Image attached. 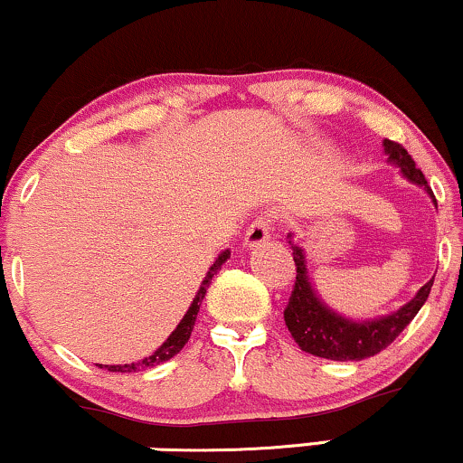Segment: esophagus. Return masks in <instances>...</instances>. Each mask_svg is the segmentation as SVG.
I'll return each mask as SVG.
<instances>
[{
  "label": "esophagus",
  "mask_w": 463,
  "mask_h": 463,
  "mask_svg": "<svg viewBox=\"0 0 463 463\" xmlns=\"http://www.w3.org/2000/svg\"><path fill=\"white\" fill-rule=\"evenodd\" d=\"M270 232H273V221H270V216H260V219H255L251 222L247 233H244V247H260V244L269 241Z\"/></svg>",
  "instance_id": "esophagus-1"
}]
</instances>
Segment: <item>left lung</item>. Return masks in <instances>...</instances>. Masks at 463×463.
I'll return each instance as SVG.
<instances>
[{"instance_id":"1","label":"left lung","mask_w":463,"mask_h":463,"mask_svg":"<svg viewBox=\"0 0 463 463\" xmlns=\"http://www.w3.org/2000/svg\"><path fill=\"white\" fill-rule=\"evenodd\" d=\"M383 149L388 154L390 165H396L401 173L410 179L416 186L427 190L429 197L436 203L433 190L429 188L425 175L420 168H416V162L407 154L403 145L394 143V140H383ZM438 205V203H436ZM292 244V242H290ZM292 258L297 264V281L292 288L290 301L284 309L286 327L292 334V338L301 351L312 353L317 357L334 362H360L366 357L377 355L385 346H390L396 340V335L403 331L407 325L414 320V317L425 306L429 292H431L433 279H429L416 297L396 312L388 317L373 318V320H351L345 318L342 314L334 312L329 306L320 301V297L314 290L312 281L307 277L306 253L301 247L292 244ZM436 277V275H433Z\"/></svg>"}]
</instances>
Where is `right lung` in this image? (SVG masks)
<instances>
[{
	"mask_svg": "<svg viewBox=\"0 0 463 463\" xmlns=\"http://www.w3.org/2000/svg\"><path fill=\"white\" fill-rule=\"evenodd\" d=\"M227 258H230V249H225V251H222V253L219 255V258L214 260V264L210 266L208 275H205V279L201 281L197 295H194L193 303H190L188 312L184 314L182 320H179V325L175 327V331H173V334L168 335V338H166L165 342H162L160 349L154 351L149 357H145V360H140V362H136V364H117V366H106L108 371H112V373H136V371H145V368H154V366H157V364L171 360L173 355H177V353L184 349V345H186V342H188L190 334H193L194 320H197L201 301H203L205 292H208V286H210L212 277L219 273V269H221L222 264L227 262Z\"/></svg>",
	"mask_w": 463,
	"mask_h": 463,
	"instance_id": "right-lung-1",
	"label": "right lung"
}]
</instances>
